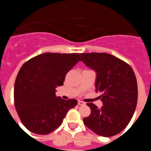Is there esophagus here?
<instances>
[{"label":"esophagus","mask_w":151,"mask_h":151,"mask_svg":"<svg viewBox=\"0 0 151 151\" xmlns=\"http://www.w3.org/2000/svg\"><path fill=\"white\" fill-rule=\"evenodd\" d=\"M85 103L82 101H78V105H84Z\"/></svg>","instance_id":"obj_1"}]
</instances>
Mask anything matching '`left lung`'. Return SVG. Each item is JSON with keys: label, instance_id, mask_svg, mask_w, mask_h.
<instances>
[{"label": "left lung", "instance_id": "1", "mask_svg": "<svg viewBox=\"0 0 151 151\" xmlns=\"http://www.w3.org/2000/svg\"><path fill=\"white\" fill-rule=\"evenodd\" d=\"M81 60L96 72V91L103 106L87 103L91 109L83 123L96 134L111 137L123 131L131 120L138 100L135 73L128 64L108 53H81Z\"/></svg>", "mask_w": 151, "mask_h": 151}]
</instances>
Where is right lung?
<instances>
[{"label":"right lung","instance_id":"add662e5","mask_svg":"<svg viewBox=\"0 0 151 151\" xmlns=\"http://www.w3.org/2000/svg\"><path fill=\"white\" fill-rule=\"evenodd\" d=\"M81 61L79 53L46 52L25 62L14 86L16 110L23 125L32 132L47 135L63 122L76 99L63 100L55 96L66 74Z\"/></svg>","mask_w":151,"mask_h":151}]
</instances>
